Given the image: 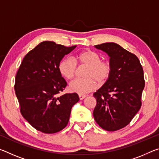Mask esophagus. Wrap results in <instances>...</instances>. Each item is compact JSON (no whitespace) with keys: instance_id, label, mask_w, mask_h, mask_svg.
Instances as JSON below:
<instances>
[{"instance_id":"34e87169","label":"esophagus","mask_w":159,"mask_h":159,"mask_svg":"<svg viewBox=\"0 0 159 159\" xmlns=\"http://www.w3.org/2000/svg\"><path fill=\"white\" fill-rule=\"evenodd\" d=\"M79 97L80 100H82V99H84L86 96L85 95H79Z\"/></svg>"}]
</instances>
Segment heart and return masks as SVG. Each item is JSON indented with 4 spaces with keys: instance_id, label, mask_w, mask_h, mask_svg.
Listing matches in <instances>:
<instances>
[{
    "instance_id": "obj_1",
    "label": "heart",
    "mask_w": 159,
    "mask_h": 159,
    "mask_svg": "<svg viewBox=\"0 0 159 159\" xmlns=\"http://www.w3.org/2000/svg\"><path fill=\"white\" fill-rule=\"evenodd\" d=\"M79 62L88 66L85 73L87 79H76L69 83V90L80 95L96 89L97 83L103 85L109 79L112 73V65L109 61L102 60L101 55L95 51L85 50L77 54L76 61L67 57L61 60L58 65L60 74L66 79L75 76Z\"/></svg>"
}]
</instances>
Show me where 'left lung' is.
I'll return each mask as SVG.
<instances>
[{"label": "left lung", "instance_id": "left-lung-1", "mask_svg": "<svg viewBox=\"0 0 159 159\" xmlns=\"http://www.w3.org/2000/svg\"><path fill=\"white\" fill-rule=\"evenodd\" d=\"M95 48L109 56L112 73L93 94L97 100L93 116L102 129L116 131L128 125L142 106L143 69L135 55L116 43H105Z\"/></svg>", "mask_w": 159, "mask_h": 159}]
</instances>
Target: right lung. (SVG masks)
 Returning a JSON list of instances; mask_svg holds the SVG:
<instances>
[{
  "instance_id": "obj_1",
  "label": "right lung",
  "mask_w": 159,
  "mask_h": 159,
  "mask_svg": "<svg viewBox=\"0 0 159 159\" xmlns=\"http://www.w3.org/2000/svg\"><path fill=\"white\" fill-rule=\"evenodd\" d=\"M76 47L41 42L25 55L16 74L15 90L21 114L43 133L63 130L72 107L79 100L76 93L58 96L66 86L59 71V63Z\"/></svg>"
}]
</instances>
